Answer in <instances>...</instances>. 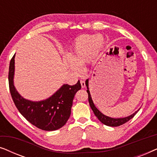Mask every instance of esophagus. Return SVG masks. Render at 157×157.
Masks as SVG:
<instances>
[{"mask_svg": "<svg viewBox=\"0 0 157 157\" xmlns=\"http://www.w3.org/2000/svg\"><path fill=\"white\" fill-rule=\"evenodd\" d=\"M80 83H81V87L82 88H84L86 86V83H85V81L83 80H81L80 81Z\"/></svg>", "mask_w": 157, "mask_h": 157, "instance_id": "obj_1", "label": "esophagus"}]
</instances>
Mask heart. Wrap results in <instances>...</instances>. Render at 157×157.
<instances>
[{
    "instance_id": "1",
    "label": "heart",
    "mask_w": 157,
    "mask_h": 157,
    "mask_svg": "<svg viewBox=\"0 0 157 157\" xmlns=\"http://www.w3.org/2000/svg\"><path fill=\"white\" fill-rule=\"evenodd\" d=\"M101 46L99 36L85 35L77 38L67 61L68 66L76 74H80L81 67L96 56Z\"/></svg>"
}]
</instances>
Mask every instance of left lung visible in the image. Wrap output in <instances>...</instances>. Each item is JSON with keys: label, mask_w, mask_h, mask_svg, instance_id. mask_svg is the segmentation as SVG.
Returning <instances> with one entry per match:
<instances>
[{"label": "left lung", "mask_w": 157, "mask_h": 157, "mask_svg": "<svg viewBox=\"0 0 157 157\" xmlns=\"http://www.w3.org/2000/svg\"><path fill=\"white\" fill-rule=\"evenodd\" d=\"M86 86L87 87V93H88V96H89V105L91 106V108L92 109V111H94V114L96 117L98 118V119L99 121L103 123L106 126H121L122 124L126 123V122L129 121L130 119H132L133 117H134L135 114L138 112V111H136V112L133 113V114L128 116L127 117H124V118H119V119H114V118H111L109 117H107V116L103 114V113L101 112V111L98 110V109L96 108L94 105L93 101H92L91 94H90V91H89V79H87L86 81Z\"/></svg>", "instance_id": "obj_1"}]
</instances>
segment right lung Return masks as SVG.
<instances>
[{"label":"right lung","mask_w":157,"mask_h":157,"mask_svg":"<svg viewBox=\"0 0 157 157\" xmlns=\"http://www.w3.org/2000/svg\"><path fill=\"white\" fill-rule=\"evenodd\" d=\"M15 55L10 60L8 72L9 89L16 108L27 121L40 129L55 131L65 125L69 119L75 94L81 89L80 81L76 84H64L56 93L40 101L25 99L16 91L13 84Z\"/></svg>","instance_id":"add662e5"}]
</instances>
